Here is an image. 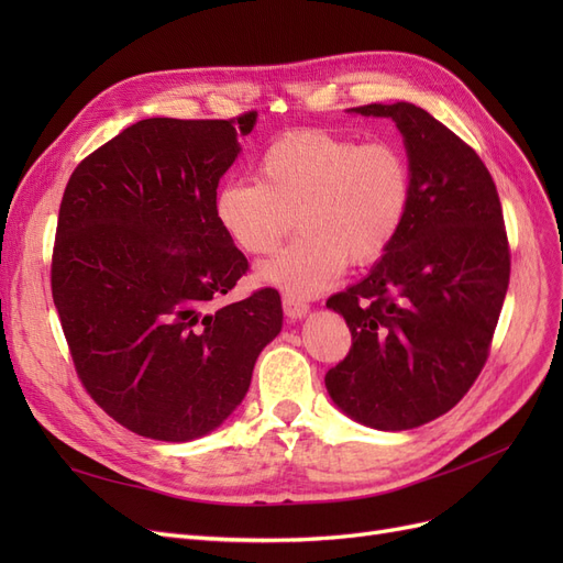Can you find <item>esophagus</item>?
Listing matches in <instances>:
<instances>
[{
    "instance_id": "1",
    "label": "esophagus",
    "mask_w": 563,
    "mask_h": 563,
    "mask_svg": "<svg viewBox=\"0 0 563 563\" xmlns=\"http://www.w3.org/2000/svg\"><path fill=\"white\" fill-rule=\"evenodd\" d=\"M282 305H284L286 317H291V319H302L305 314L310 312V302L298 298V296H294V294H286V296L282 298Z\"/></svg>"
}]
</instances>
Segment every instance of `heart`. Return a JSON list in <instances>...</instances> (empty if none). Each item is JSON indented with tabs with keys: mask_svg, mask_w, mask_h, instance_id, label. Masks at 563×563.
I'll return each mask as SVG.
<instances>
[{
	"mask_svg": "<svg viewBox=\"0 0 563 563\" xmlns=\"http://www.w3.org/2000/svg\"><path fill=\"white\" fill-rule=\"evenodd\" d=\"M411 199V164L395 143L300 129L261 152L255 180L220 185L213 211L249 255L275 251L296 216L300 236L261 265V279L312 296L343 275L347 261H380L399 240Z\"/></svg>",
	"mask_w": 563,
	"mask_h": 563,
	"instance_id": "b5f03b06",
	"label": "heart"
}]
</instances>
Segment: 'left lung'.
I'll return each instance as SVG.
<instances>
[{
  "label": "left lung",
  "instance_id": "obj_1",
  "mask_svg": "<svg viewBox=\"0 0 563 563\" xmlns=\"http://www.w3.org/2000/svg\"><path fill=\"white\" fill-rule=\"evenodd\" d=\"M352 112L397 124L413 199L371 275L327 300L352 347L323 380L356 422L413 430L451 411L488 360L509 284L503 207L479 155L430 112L404 100Z\"/></svg>",
  "mask_w": 563,
  "mask_h": 563
}]
</instances>
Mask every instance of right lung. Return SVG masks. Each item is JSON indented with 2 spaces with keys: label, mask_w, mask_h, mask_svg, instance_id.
<instances>
[{
  "label": "right lung",
  "mask_w": 563,
  "mask_h": 563,
  "mask_svg": "<svg viewBox=\"0 0 563 563\" xmlns=\"http://www.w3.org/2000/svg\"><path fill=\"white\" fill-rule=\"evenodd\" d=\"M255 117L143 119L81 159L63 192L51 294L67 347L91 399L141 437L216 430L282 331L275 288L216 305L249 269L213 199Z\"/></svg>",
  "instance_id": "add662e5"
}]
</instances>
